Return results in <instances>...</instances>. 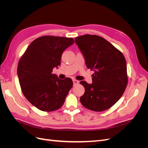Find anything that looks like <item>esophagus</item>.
I'll list each match as a JSON object with an SVG mask.
<instances>
[{
    "label": "esophagus",
    "mask_w": 148,
    "mask_h": 148,
    "mask_svg": "<svg viewBox=\"0 0 148 148\" xmlns=\"http://www.w3.org/2000/svg\"><path fill=\"white\" fill-rule=\"evenodd\" d=\"M73 83L74 86H75V85H77V84H79V82L77 81V79H73Z\"/></svg>",
    "instance_id": "esophagus-1"
}]
</instances>
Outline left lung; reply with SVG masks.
<instances>
[{
    "label": "left lung",
    "mask_w": 148,
    "mask_h": 148,
    "mask_svg": "<svg viewBox=\"0 0 148 148\" xmlns=\"http://www.w3.org/2000/svg\"><path fill=\"white\" fill-rule=\"evenodd\" d=\"M88 69L93 70L92 83L80 82L85 89L80 102L86 109L101 112L113 106L127 86V63L122 53L97 35L75 38Z\"/></svg>",
    "instance_id": "8db88e82"
}]
</instances>
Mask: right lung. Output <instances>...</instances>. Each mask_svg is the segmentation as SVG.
I'll use <instances>...</instances> for the list:
<instances>
[{
    "instance_id": "obj_1",
    "label": "right lung",
    "mask_w": 148,
    "mask_h": 148,
    "mask_svg": "<svg viewBox=\"0 0 148 148\" xmlns=\"http://www.w3.org/2000/svg\"><path fill=\"white\" fill-rule=\"evenodd\" d=\"M74 42L71 38L44 36L34 40L20 59L17 74L22 92L38 109L51 112L64 104L73 82L59 79L52 70L59 68L62 53Z\"/></svg>"
}]
</instances>
